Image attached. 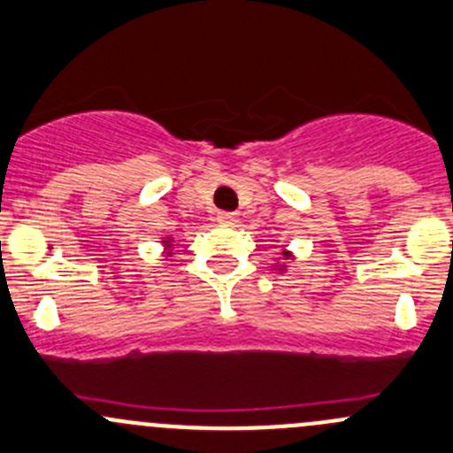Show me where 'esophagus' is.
<instances>
[{
	"mask_svg": "<svg viewBox=\"0 0 453 453\" xmlns=\"http://www.w3.org/2000/svg\"><path fill=\"white\" fill-rule=\"evenodd\" d=\"M217 221L223 223V226H234L239 217L234 212H217Z\"/></svg>",
	"mask_w": 453,
	"mask_h": 453,
	"instance_id": "esophagus-1",
	"label": "esophagus"
}]
</instances>
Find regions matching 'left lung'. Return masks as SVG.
Wrapping results in <instances>:
<instances>
[{
  "instance_id": "8db88e82",
  "label": "left lung",
  "mask_w": 453,
  "mask_h": 453,
  "mask_svg": "<svg viewBox=\"0 0 453 453\" xmlns=\"http://www.w3.org/2000/svg\"><path fill=\"white\" fill-rule=\"evenodd\" d=\"M282 256H284V258H288L290 254H288V251H282ZM282 266H284V265H282Z\"/></svg>"
}]
</instances>
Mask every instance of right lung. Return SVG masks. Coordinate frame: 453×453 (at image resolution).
I'll list each match as a JSON object with an SVG mask.
<instances>
[{
    "mask_svg": "<svg viewBox=\"0 0 453 453\" xmlns=\"http://www.w3.org/2000/svg\"><path fill=\"white\" fill-rule=\"evenodd\" d=\"M163 245L166 247V250H169V247H171V239H166V241H163ZM169 256H171V251H169Z\"/></svg>",
    "mask_w": 453,
    "mask_h": 453,
    "instance_id": "add662e5",
    "label": "right lung"
}]
</instances>
